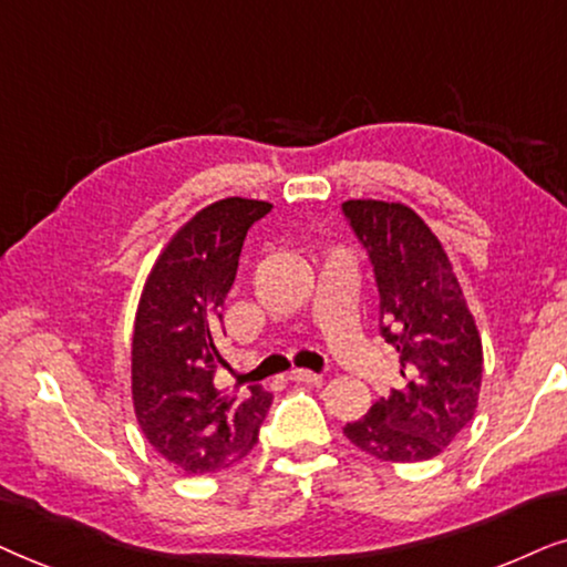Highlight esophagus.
Masks as SVG:
<instances>
[{
    "mask_svg": "<svg viewBox=\"0 0 567 567\" xmlns=\"http://www.w3.org/2000/svg\"><path fill=\"white\" fill-rule=\"evenodd\" d=\"M290 381L296 383H308V386H321V375L313 373V371H303V368H296V371L290 373Z\"/></svg>",
    "mask_w": 567,
    "mask_h": 567,
    "instance_id": "obj_1",
    "label": "esophagus"
}]
</instances>
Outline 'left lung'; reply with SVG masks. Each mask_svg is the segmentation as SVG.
<instances>
[{
	"label": "left lung",
	"mask_w": 567,
	"mask_h": 567,
	"mask_svg": "<svg viewBox=\"0 0 567 567\" xmlns=\"http://www.w3.org/2000/svg\"><path fill=\"white\" fill-rule=\"evenodd\" d=\"M344 215L371 256L381 337L396 350L402 383L347 422L352 446L381 462L441 454L477 410L482 337L446 248L402 202L347 199Z\"/></svg>",
	"instance_id": "left-lung-1"
}]
</instances>
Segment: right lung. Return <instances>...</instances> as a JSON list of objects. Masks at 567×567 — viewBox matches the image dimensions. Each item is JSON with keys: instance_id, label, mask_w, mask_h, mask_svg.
Masks as SVG:
<instances>
[{"instance_id": "right-lung-1", "label": "right lung", "mask_w": 567, "mask_h": 567, "mask_svg": "<svg viewBox=\"0 0 567 567\" xmlns=\"http://www.w3.org/2000/svg\"><path fill=\"white\" fill-rule=\"evenodd\" d=\"M269 202L228 196L173 233L142 288L132 331V404L147 443L186 474L248 456L271 404L261 386L223 394L215 371L223 306L246 233Z\"/></svg>"}]
</instances>
